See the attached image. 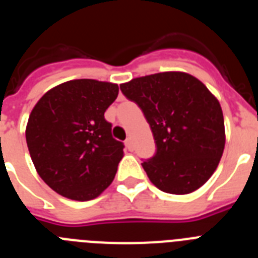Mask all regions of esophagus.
Listing matches in <instances>:
<instances>
[{
	"label": "esophagus",
	"mask_w": 258,
	"mask_h": 258,
	"mask_svg": "<svg viewBox=\"0 0 258 258\" xmlns=\"http://www.w3.org/2000/svg\"><path fill=\"white\" fill-rule=\"evenodd\" d=\"M125 146H126V149L129 150V151H133V145H132L131 138H127V140L125 141Z\"/></svg>",
	"instance_id": "esophagus-1"
}]
</instances>
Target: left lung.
I'll list each match as a JSON object with an SVG mask.
<instances>
[{"instance_id":"obj_1","label":"left lung","mask_w":258,"mask_h":258,"mask_svg":"<svg viewBox=\"0 0 258 258\" xmlns=\"http://www.w3.org/2000/svg\"><path fill=\"white\" fill-rule=\"evenodd\" d=\"M138 104L156 143L154 157L142 163L159 190L194 192L206 183L225 149V122L218 99L186 72H160L120 85Z\"/></svg>"}]
</instances>
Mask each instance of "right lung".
I'll use <instances>...</instances> for the list:
<instances>
[{"label": "right lung", "mask_w": 258, "mask_h": 258, "mask_svg": "<svg viewBox=\"0 0 258 258\" xmlns=\"http://www.w3.org/2000/svg\"><path fill=\"white\" fill-rule=\"evenodd\" d=\"M117 94V84L71 80L50 89L32 109L29 155L42 181L61 197L86 202L112 183L124 145L112 137L104 112Z\"/></svg>", "instance_id": "right-lung-1"}]
</instances>
